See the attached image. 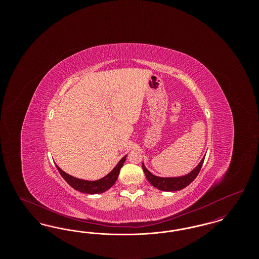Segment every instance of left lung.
<instances>
[{"label":"left lung","mask_w":259,"mask_h":259,"mask_svg":"<svg viewBox=\"0 0 259 259\" xmlns=\"http://www.w3.org/2000/svg\"><path fill=\"white\" fill-rule=\"evenodd\" d=\"M204 159L205 158H203L201 160L194 170H192L189 174L183 176V177L161 178V177L154 176L145 167L144 163H143V170L145 172L148 182L150 183V185H153L157 189L162 190V191H178V190L185 188L187 185H190L195 180V178L197 177L198 174L202 168Z\"/></svg>","instance_id":"1"}]
</instances>
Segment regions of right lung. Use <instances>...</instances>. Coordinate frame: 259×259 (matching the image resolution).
I'll return each mask as SVG.
<instances>
[{
  "label": "right lung",
  "instance_id": "add662e5",
  "mask_svg": "<svg viewBox=\"0 0 259 259\" xmlns=\"http://www.w3.org/2000/svg\"><path fill=\"white\" fill-rule=\"evenodd\" d=\"M125 159H126V155L117 163V165L112 169L111 172H109L106 177L100 179L98 181L80 180V179L74 178L73 176L62 171L57 165H56V168L60 172L62 178L75 190L82 192V193H87V194H98V193H103V192L107 191L109 188H111V186L115 184L119 172H120V169L123 166Z\"/></svg>",
  "mask_w": 259,
  "mask_h": 259
}]
</instances>
